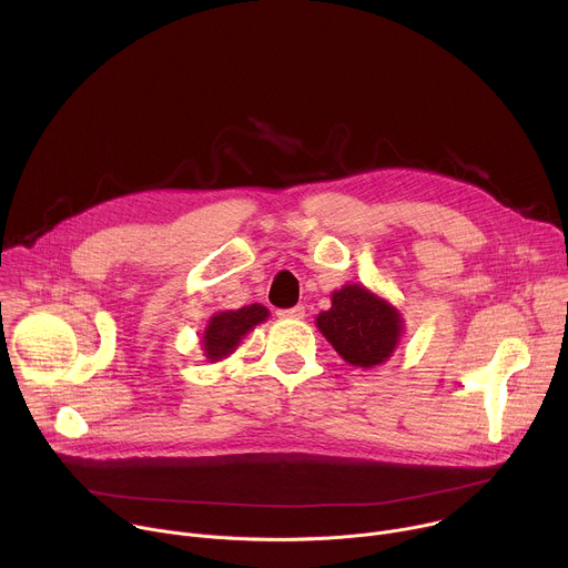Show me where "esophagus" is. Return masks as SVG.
Masks as SVG:
<instances>
[{
    "label": "esophagus",
    "mask_w": 568,
    "mask_h": 568,
    "mask_svg": "<svg viewBox=\"0 0 568 568\" xmlns=\"http://www.w3.org/2000/svg\"><path fill=\"white\" fill-rule=\"evenodd\" d=\"M281 318H303L305 316V305H294L287 310H278L276 312Z\"/></svg>",
    "instance_id": "esophagus-1"
}]
</instances>
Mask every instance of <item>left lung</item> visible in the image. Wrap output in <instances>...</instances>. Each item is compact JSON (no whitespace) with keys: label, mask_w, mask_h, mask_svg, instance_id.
I'll list each match as a JSON object with an SVG mask.
<instances>
[{"label":"left lung","mask_w":568,"mask_h":568,"mask_svg":"<svg viewBox=\"0 0 568 568\" xmlns=\"http://www.w3.org/2000/svg\"><path fill=\"white\" fill-rule=\"evenodd\" d=\"M316 326L348 364L362 368L386 362L402 333L397 310L362 285L335 292L333 307L316 316Z\"/></svg>","instance_id":"8db88e82"}]
</instances>
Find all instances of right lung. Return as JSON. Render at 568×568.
<instances>
[{"instance_id": "obj_1", "label": "right lung", "mask_w": 568, "mask_h": 568, "mask_svg": "<svg viewBox=\"0 0 568 568\" xmlns=\"http://www.w3.org/2000/svg\"><path fill=\"white\" fill-rule=\"evenodd\" d=\"M267 307L254 303L240 310L220 312L209 321V328L204 331V351L209 359H222L237 346L240 337L247 335L256 323L267 318Z\"/></svg>"}]
</instances>
